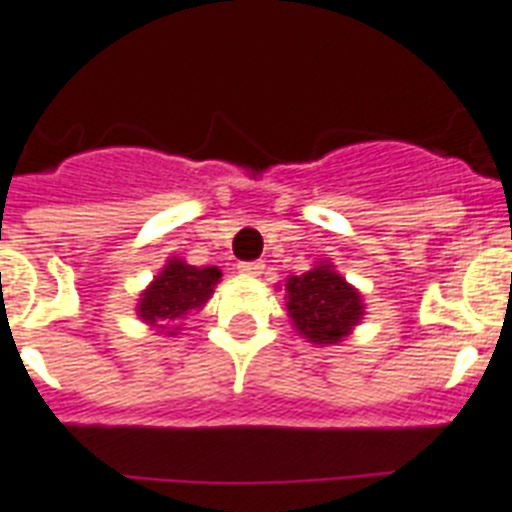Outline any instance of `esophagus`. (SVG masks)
<instances>
[{
    "mask_svg": "<svg viewBox=\"0 0 512 512\" xmlns=\"http://www.w3.org/2000/svg\"><path fill=\"white\" fill-rule=\"evenodd\" d=\"M239 270H242L244 276H260L265 270V265L260 260H252V263H239Z\"/></svg>",
    "mask_w": 512,
    "mask_h": 512,
    "instance_id": "1",
    "label": "esophagus"
}]
</instances>
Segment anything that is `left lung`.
I'll use <instances>...</instances> for the list:
<instances>
[{"label": "left lung", "mask_w": 512, "mask_h": 512, "mask_svg": "<svg viewBox=\"0 0 512 512\" xmlns=\"http://www.w3.org/2000/svg\"><path fill=\"white\" fill-rule=\"evenodd\" d=\"M286 313L292 328L310 344H339L360 326L363 294L336 270L331 260H318L302 276L286 278Z\"/></svg>", "instance_id": "left-lung-1"}]
</instances>
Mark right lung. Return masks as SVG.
Here are the masks:
<instances>
[{
    "instance_id": "obj_1",
    "label": "right lung",
    "mask_w": 512,
    "mask_h": 512,
    "mask_svg": "<svg viewBox=\"0 0 512 512\" xmlns=\"http://www.w3.org/2000/svg\"><path fill=\"white\" fill-rule=\"evenodd\" d=\"M220 273L215 265L197 268L181 257H168L136 302V315L152 331L165 336H176L181 331V321L186 315L197 313L213 297L215 286L220 284Z\"/></svg>"
}]
</instances>
